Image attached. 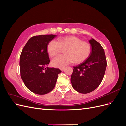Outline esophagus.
Returning <instances> with one entry per match:
<instances>
[{"mask_svg": "<svg viewBox=\"0 0 126 126\" xmlns=\"http://www.w3.org/2000/svg\"><path fill=\"white\" fill-rule=\"evenodd\" d=\"M60 70H61V71H63L64 70V68H60Z\"/></svg>", "mask_w": 126, "mask_h": 126, "instance_id": "esophagus-1", "label": "esophagus"}]
</instances>
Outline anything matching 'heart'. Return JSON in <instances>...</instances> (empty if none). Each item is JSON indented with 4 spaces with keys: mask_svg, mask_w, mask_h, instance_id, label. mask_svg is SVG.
I'll return each instance as SVG.
<instances>
[{
    "mask_svg": "<svg viewBox=\"0 0 126 126\" xmlns=\"http://www.w3.org/2000/svg\"><path fill=\"white\" fill-rule=\"evenodd\" d=\"M66 48L64 51L65 55H58L52 60L53 67L61 68L73 62L76 63H81L88 58L91 51L89 43L74 36L59 38L58 41H50L47 49L49 55L54 57L60 52L62 48Z\"/></svg>",
    "mask_w": 126,
    "mask_h": 126,
    "instance_id": "b5f03b06",
    "label": "heart"
}]
</instances>
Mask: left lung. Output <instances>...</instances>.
Segmentation results:
<instances>
[{"mask_svg": "<svg viewBox=\"0 0 126 126\" xmlns=\"http://www.w3.org/2000/svg\"><path fill=\"white\" fill-rule=\"evenodd\" d=\"M89 42L90 54L84 62L74 67L70 79L73 88L82 94L90 93L100 85L107 67L105 51L100 44L93 38Z\"/></svg>", "mask_w": 126, "mask_h": 126, "instance_id": "obj_1", "label": "left lung"}]
</instances>
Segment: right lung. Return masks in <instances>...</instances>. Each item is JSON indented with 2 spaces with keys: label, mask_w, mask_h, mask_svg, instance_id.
<instances>
[{
  "label": "right lung",
  "mask_w": 126,
  "mask_h": 126,
  "mask_svg": "<svg viewBox=\"0 0 126 126\" xmlns=\"http://www.w3.org/2000/svg\"><path fill=\"white\" fill-rule=\"evenodd\" d=\"M57 36L44 35L30 38L22 49L20 57L21 79L27 88L38 94H46L54 88L58 68L47 67L50 63L47 52L48 43Z\"/></svg>",
  "instance_id": "1"
}]
</instances>
